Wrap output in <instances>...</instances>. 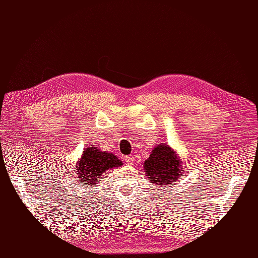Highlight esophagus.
<instances>
[{
	"instance_id": "1",
	"label": "esophagus",
	"mask_w": 258,
	"mask_h": 258,
	"mask_svg": "<svg viewBox=\"0 0 258 258\" xmlns=\"http://www.w3.org/2000/svg\"><path fill=\"white\" fill-rule=\"evenodd\" d=\"M125 162H126V164H128V165H133V158L131 156H126Z\"/></svg>"
}]
</instances>
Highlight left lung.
Wrapping results in <instances>:
<instances>
[{"instance_id": "1", "label": "left lung", "mask_w": 258, "mask_h": 258, "mask_svg": "<svg viewBox=\"0 0 258 258\" xmlns=\"http://www.w3.org/2000/svg\"><path fill=\"white\" fill-rule=\"evenodd\" d=\"M180 162L174 151L165 144L158 145L153 150L150 157L144 162V169L152 183L157 185L172 184L182 176Z\"/></svg>"}]
</instances>
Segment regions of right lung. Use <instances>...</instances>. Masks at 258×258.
<instances>
[{
    "label": "right lung",
    "instance_id": "obj_1",
    "mask_svg": "<svg viewBox=\"0 0 258 258\" xmlns=\"http://www.w3.org/2000/svg\"><path fill=\"white\" fill-rule=\"evenodd\" d=\"M120 165L122 162L112 153L102 152L96 147L91 146L83 151L79 165L76 166L78 178L83 180V184L95 185L96 180L101 178L104 172Z\"/></svg>",
    "mask_w": 258,
    "mask_h": 258
}]
</instances>
